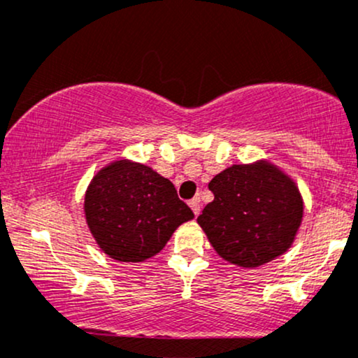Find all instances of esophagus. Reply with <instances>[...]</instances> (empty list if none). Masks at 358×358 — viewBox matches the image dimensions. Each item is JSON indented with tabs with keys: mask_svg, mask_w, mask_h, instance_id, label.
<instances>
[{
	"mask_svg": "<svg viewBox=\"0 0 358 358\" xmlns=\"http://www.w3.org/2000/svg\"><path fill=\"white\" fill-rule=\"evenodd\" d=\"M188 205H190V208L193 210V213H195V217L199 215V213H200V199H199V196L192 199L190 202H188Z\"/></svg>",
	"mask_w": 358,
	"mask_h": 358,
	"instance_id": "obj_1",
	"label": "esophagus"
}]
</instances>
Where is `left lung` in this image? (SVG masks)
Instances as JSON below:
<instances>
[{
	"label": "left lung",
	"mask_w": 358,
	"mask_h": 358,
	"mask_svg": "<svg viewBox=\"0 0 358 358\" xmlns=\"http://www.w3.org/2000/svg\"><path fill=\"white\" fill-rule=\"evenodd\" d=\"M208 188L213 200L196 222L222 259L259 268L293 245L305 203L281 168L268 159L232 165L213 176Z\"/></svg>",
	"instance_id": "8db88e82"
}]
</instances>
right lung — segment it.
Here are the masks:
<instances>
[{
    "mask_svg": "<svg viewBox=\"0 0 358 358\" xmlns=\"http://www.w3.org/2000/svg\"><path fill=\"white\" fill-rule=\"evenodd\" d=\"M84 213L99 249L117 262L156 256L176 229L193 219L170 180L127 158L110 162L94 175Z\"/></svg>",
    "mask_w": 358,
    "mask_h": 358,
    "instance_id": "obj_1",
    "label": "right lung"
}]
</instances>
